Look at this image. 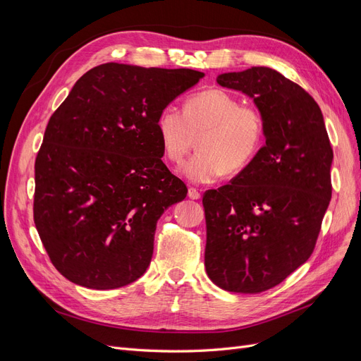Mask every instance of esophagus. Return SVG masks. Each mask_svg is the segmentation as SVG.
<instances>
[{
	"instance_id": "34e87169",
	"label": "esophagus",
	"mask_w": 361,
	"mask_h": 361,
	"mask_svg": "<svg viewBox=\"0 0 361 361\" xmlns=\"http://www.w3.org/2000/svg\"><path fill=\"white\" fill-rule=\"evenodd\" d=\"M188 197L192 199V200H199V199L202 197V194H200V191H199L197 188L190 187V188H188Z\"/></svg>"
}]
</instances>
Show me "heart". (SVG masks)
<instances>
[{"label": "heart", "mask_w": 361, "mask_h": 361, "mask_svg": "<svg viewBox=\"0 0 361 361\" xmlns=\"http://www.w3.org/2000/svg\"><path fill=\"white\" fill-rule=\"evenodd\" d=\"M157 129L164 155L173 164L183 162L197 137L199 150L183 166V174L211 183L226 171L238 174L250 166L264 145L265 117L231 92L206 89L190 94L182 111L164 106Z\"/></svg>", "instance_id": "obj_1"}]
</instances>
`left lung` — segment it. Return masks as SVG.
<instances>
[{
	"instance_id": "obj_1",
	"label": "left lung",
	"mask_w": 361,
	"mask_h": 361,
	"mask_svg": "<svg viewBox=\"0 0 361 361\" xmlns=\"http://www.w3.org/2000/svg\"><path fill=\"white\" fill-rule=\"evenodd\" d=\"M265 117V146L231 183L203 194L204 267L218 288L260 293L307 260L331 199L333 149L319 105L280 72L256 66L216 78Z\"/></svg>"
}]
</instances>
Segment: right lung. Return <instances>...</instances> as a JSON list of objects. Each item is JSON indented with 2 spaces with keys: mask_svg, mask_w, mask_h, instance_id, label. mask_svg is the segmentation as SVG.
Here are the masks:
<instances>
[{
  "mask_svg": "<svg viewBox=\"0 0 361 361\" xmlns=\"http://www.w3.org/2000/svg\"><path fill=\"white\" fill-rule=\"evenodd\" d=\"M203 75L105 63L51 116L32 212L52 265L75 285L116 289L146 272L159 216L188 192L161 159L157 120Z\"/></svg>",
  "mask_w": 361,
  "mask_h": 361,
  "instance_id": "1",
  "label": "right lung"
}]
</instances>
